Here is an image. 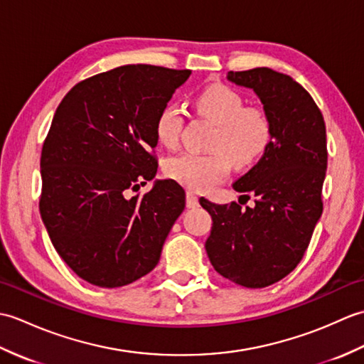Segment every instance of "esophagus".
<instances>
[{
    "mask_svg": "<svg viewBox=\"0 0 364 364\" xmlns=\"http://www.w3.org/2000/svg\"><path fill=\"white\" fill-rule=\"evenodd\" d=\"M186 205H188V208L198 206V197L194 194V192L189 191L186 194Z\"/></svg>",
    "mask_w": 364,
    "mask_h": 364,
    "instance_id": "34e87169",
    "label": "esophagus"
}]
</instances>
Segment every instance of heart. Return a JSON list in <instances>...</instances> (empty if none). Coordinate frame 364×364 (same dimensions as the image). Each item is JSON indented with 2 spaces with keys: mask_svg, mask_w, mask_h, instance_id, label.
Masks as SVG:
<instances>
[{
  "mask_svg": "<svg viewBox=\"0 0 364 364\" xmlns=\"http://www.w3.org/2000/svg\"><path fill=\"white\" fill-rule=\"evenodd\" d=\"M198 114L218 125L208 153L184 151L167 159L166 173L184 188L205 192L227 178L231 161L247 167L262 156L272 141V125L259 107H244L242 97L223 84H211L196 97ZM183 111L173 102L161 107L154 120L158 141L172 149L183 128Z\"/></svg>",
  "mask_w": 364,
  "mask_h": 364,
  "instance_id": "b5f03b06",
  "label": "heart"
}]
</instances>
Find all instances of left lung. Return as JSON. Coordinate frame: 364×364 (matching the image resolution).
I'll list each match as a JSON object with an SVG mask.
<instances>
[{"label":"left lung","mask_w":364,"mask_h":364,"mask_svg":"<svg viewBox=\"0 0 364 364\" xmlns=\"http://www.w3.org/2000/svg\"><path fill=\"white\" fill-rule=\"evenodd\" d=\"M227 78L258 95L272 141L258 164L233 184L255 197L253 208L200 198L213 218L205 249L222 277L245 288H266L296 269L321 219L326 123L311 95L288 75L258 67L228 72Z\"/></svg>","instance_id":"1"}]
</instances>
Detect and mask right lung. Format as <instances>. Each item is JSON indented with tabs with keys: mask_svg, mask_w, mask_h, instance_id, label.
I'll return each instance as SVG.
<instances>
[{
	"mask_svg": "<svg viewBox=\"0 0 364 364\" xmlns=\"http://www.w3.org/2000/svg\"><path fill=\"white\" fill-rule=\"evenodd\" d=\"M191 70L122 65L76 84L54 114L41 156L38 202L67 266L100 288H120L156 267L184 189L156 180L154 120Z\"/></svg>",
	"mask_w": 364,
	"mask_h": 364,
	"instance_id": "add662e5",
	"label": "right lung"
}]
</instances>
